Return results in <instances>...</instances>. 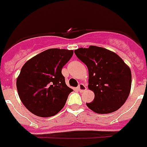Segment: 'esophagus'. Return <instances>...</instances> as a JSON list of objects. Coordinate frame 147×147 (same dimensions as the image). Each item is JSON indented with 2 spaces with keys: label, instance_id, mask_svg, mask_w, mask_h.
Segmentation results:
<instances>
[{
  "label": "esophagus",
  "instance_id": "34e87169",
  "mask_svg": "<svg viewBox=\"0 0 147 147\" xmlns=\"http://www.w3.org/2000/svg\"><path fill=\"white\" fill-rule=\"evenodd\" d=\"M78 90H80V92H83V91H84V90H87V88H86V86L84 84H80L78 86Z\"/></svg>",
  "mask_w": 147,
  "mask_h": 147
}]
</instances>
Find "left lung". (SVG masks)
Here are the masks:
<instances>
[{
	"label": "left lung",
	"instance_id": "8db88e82",
	"mask_svg": "<svg viewBox=\"0 0 147 147\" xmlns=\"http://www.w3.org/2000/svg\"><path fill=\"white\" fill-rule=\"evenodd\" d=\"M74 53L88 69V89L94 93L87 106L98 114L117 111L129 95L131 69L121 57L107 49L95 46L79 48Z\"/></svg>",
	"mask_w": 147,
	"mask_h": 147
}]
</instances>
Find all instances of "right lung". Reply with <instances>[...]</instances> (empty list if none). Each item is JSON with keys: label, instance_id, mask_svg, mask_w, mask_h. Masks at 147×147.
I'll return each mask as SVG.
<instances>
[{"label": "right lung", "instance_id": "obj_1", "mask_svg": "<svg viewBox=\"0 0 147 147\" xmlns=\"http://www.w3.org/2000/svg\"><path fill=\"white\" fill-rule=\"evenodd\" d=\"M73 54L69 49H49L23 65L16 81L18 94L32 114L53 116L64 107L73 89L66 84L61 71Z\"/></svg>", "mask_w": 147, "mask_h": 147}]
</instances>
